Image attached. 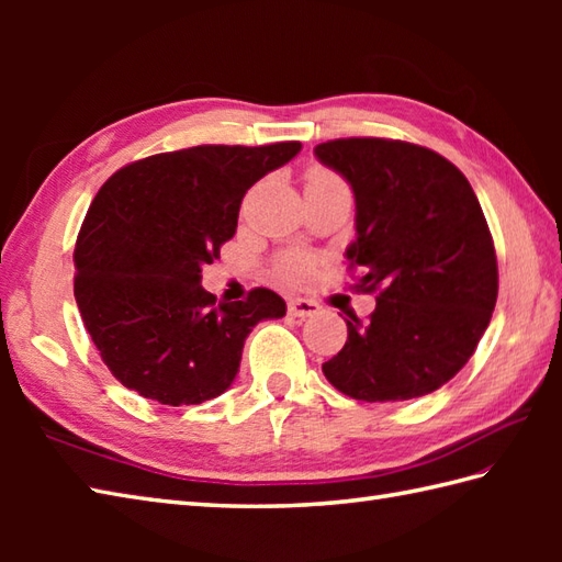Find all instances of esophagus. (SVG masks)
<instances>
[{"label":"esophagus","instance_id":"obj_1","mask_svg":"<svg viewBox=\"0 0 562 562\" xmlns=\"http://www.w3.org/2000/svg\"><path fill=\"white\" fill-rule=\"evenodd\" d=\"M288 312L294 318H306V316L318 314V304L312 302V300H290L288 302Z\"/></svg>","mask_w":562,"mask_h":562}]
</instances>
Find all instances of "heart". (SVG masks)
I'll return each mask as SVG.
<instances>
[{"mask_svg": "<svg viewBox=\"0 0 562 562\" xmlns=\"http://www.w3.org/2000/svg\"><path fill=\"white\" fill-rule=\"evenodd\" d=\"M333 183H340V181L330 171H326V169H312V171L306 173V188L308 186H333ZM274 270H278L280 280H284L288 284H302L308 278H312L314 262L308 260V258H304V256L290 254V256H282L278 260V266H274Z\"/></svg>", "mask_w": 562, "mask_h": 562, "instance_id": "1", "label": "heart"}]
</instances>
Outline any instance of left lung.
I'll list each match as a JSON object with an SVG mask.
<instances>
[{
    "instance_id": "1",
    "label": "left lung",
    "mask_w": 562,
    "mask_h": 562,
    "mask_svg": "<svg viewBox=\"0 0 562 562\" xmlns=\"http://www.w3.org/2000/svg\"><path fill=\"white\" fill-rule=\"evenodd\" d=\"M316 159L355 193V288L376 294L350 316L345 348L324 374L345 396L411 401L445 386L471 360L497 302L491 229L465 176L427 147L401 139L324 142Z\"/></svg>"
}]
</instances>
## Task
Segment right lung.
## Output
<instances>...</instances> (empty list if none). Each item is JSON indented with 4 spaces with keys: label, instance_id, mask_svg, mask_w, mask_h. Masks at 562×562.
<instances>
[{
    "label": "right lung",
    "instance_id": "add662e5",
    "mask_svg": "<svg viewBox=\"0 0 562 562\" xmlns=\"http://www.w3.org/2000/svg\"><path fill=\"white\" fill-rule=\"evenodd\" d=\"M302 142L202 145L154 154L113 173L75 248V300L111 374L164 405H195L232 386L248 333L282 318L272 290L220 302L202 266L236 234L246 190L292 161Z\"/></svg>",
    "mask_w": 562,
    "mask_h": 562
}]
</instances>
